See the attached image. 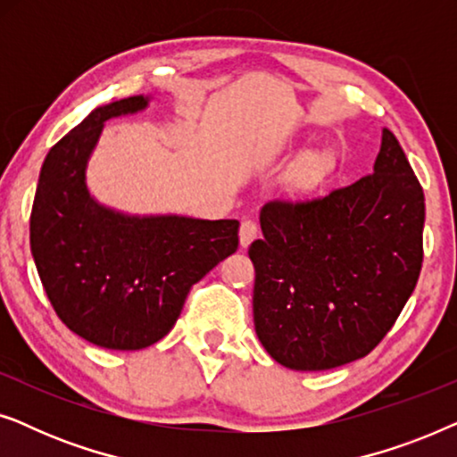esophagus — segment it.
Returning <instances> with one entry per match:
<instances>
[{"label":"esophagus","mask_w":457,"mask_h":457,"mask_svg":"<svg viewBox=\"0 0 457 457\" xmlns=\"http://www.w3.org/2000/svg\"><path fill=\"white\" fill-rule=\"evenodd\" d=\"M255 237H258V227H255L253 220H243L239 228V243L241 247H249L253 243Z\"/></svg>","instance_id":"1"}]
</instances>
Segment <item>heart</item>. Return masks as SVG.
Returning <instances> with one entry per match:
<instances>
[{"instance_id":"obj_1","label":"heart","mask_w":457,"mask_h":457,"mask_svg":"<svg viewBox=\"0 0 457 457\" xmlns=\"http://www.w3.org/2000/svg\"><path fill=\"white\" fill-rule=\"evenodd\" d=\"M328 168H330V162L327 158H322V155H316V158L310 160L308 168H305L303 180L308 185H314V183H318V180H322L324 177H327Z\"/></svg>"}]
</instances>
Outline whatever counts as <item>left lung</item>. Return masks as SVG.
Segmentation results:
<instances>
[{"instance_id":"1","label":"left lung","mask_w":457,"mask_h":457,"mask_svg":"<svg viewBox=\"0 0 457 457\" xmlns=\"http://www.w3.org/2000/svg\"><path fill=\"white\" fill-rule=\"evenodd\" d=\"M255 268V335L291 370L364 358L395 324L422 268L424 193L389 129L374 172L310 202H270Z\"/></svg>"}]
</instances>
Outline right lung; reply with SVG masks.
Instances as JSON below:
<instances>
[{
  "label": "right lung",
  "mask_w": 457,
  "mask_h": 457,
  "mask_svg": "<svg viewBox=\"0 0 457 457\" xmlns=\"http://www.w3.org/2000/svg\"><path fill=\"white\" fill-rule=\"evenodd\" d=\"M147 105L145 96L99 105L62 137L30 212V253L55 314L85 341L120 352L170 333L191 287L239 245V220L124 214L91 195L87 164L105 120Z\"/></svg>",
  "instance_id": "right-lung-1"
}]
</instances>
